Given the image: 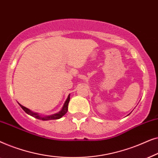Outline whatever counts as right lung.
Wrapping results in <instances>:
<instances>
[{"instance_id": "right-lung-1", "label": "right lung", "mask_w": 158, "mask_h": 158, "mask_svg": "<svg viewBox=\"0 0 158 158\" xmlns=\"http://www.w3.org/2000/svg\"><path fill=\"white\" fill-rule=\"evenodd\" d=\"M70 94L68 95V98L66 99L65 102H64L63 106H62V109L60 110V111H58L57 113L56 114H51V115H48V116H44V115H41L39 113H36V112H34L31 111V110L27 109V107L23 106L20 103H19V106L21 107V109H22L23 111H24L27 114H29V115L33 116V117L36 118H38V119H40V120H42V121H48V120H54V119H59L61 117H62L64 114H65L67 112H68V103H69V101H70Z\"/></svg>"}]
</instances>
